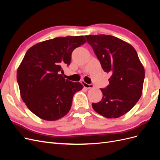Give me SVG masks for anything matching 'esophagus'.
<instances>
[{"instance_id":"34e87169","label":"esophagus","mask_w":160,"mask_h":160,"mask_svg":"<svg viewBox=\"0 0 160 160\" xmlns=\"http://www.w3.org/2000/svg\"><path fill=\"white\" fill-rule=\"evenodd\" d=\"M81 83H82V85H83V87L84 88H87L88 89H93V88H94V86H93V85H92V84H88L87 83H85V81H81Z\"/></svg>"}]
</instances>
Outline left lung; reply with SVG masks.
Wrapping results in <instances>:
<instances>
[{"label":"left lung","instance_id":"1","mask_svg":"<svg viewBox=\"0 0 160 160\" xmlns=\"http://www.w3.org/2000/svg\"><path fill=\"white\" fill-rule=\"evenodd\" d=\"M101 67L111 74L107 88L101 89L103 98L92 103L97 113L106 118L127 113L141 98L145 70L138 53L129 43L111 35H87Z\"/></svg>","mask_w":160,"mask_h":160}]
</instances>
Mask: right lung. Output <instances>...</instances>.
<instances>
[{
  "mask_svg": "<svg viewBox=\"0 0 160 160\" xmlns=\"http://www.w3.org/2000/svg\"><path fill=\"white\" fill-rule=\"evenodd\" d=\"M85 42L84 36L57 37L27 51L17 79L22 101L38 118L55 121L68 113L74 94L83 86L65 79L62 67L70 65L72 51Z\"/></svg>",
  "mask_w": 160,
  "mask_h": 160,
  "instance_id": "right-lung-1",
  "label": "right lung"
}]
</instances>
